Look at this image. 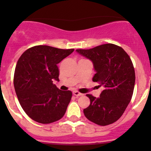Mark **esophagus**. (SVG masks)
I'll return each instance as SVG.
<instances>
[{
    "mask_svg": "<svg viewBox=\"0 0 151 151\" xmlns=\"http://www.w3.org/2000/svg\"><path fill=\"white\" fill-rule=\"evenodd\" d=\"M73 95L75 96H77V97H78V96H82L83 94L80 93L78 92V91H74V92H73Z\"/></svg>",
    "mask_w": 151,
    "mask_h": 151,
    "instance_id": "obj_1",
    "label": "esophagus"
}]
</instances>
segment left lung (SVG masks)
Here are the masks:
<instances>
[{"instance_id":"left-lung-1","label":"left lung","mask_w":151,"mask_h":151,"mask_svg":"<svg viewBox=\"0 0 151 151\" xmlns=\"http://www.w3.org/2000/svg\"><path fill=\"white\" fill-rule=\"evenodd\" d=\"M76 52L92 61L96 71L93 81L104 88L98 98L87 94L91 103L83 109L85 116L99 126L113 123L123 115L133 95L135 72L132 60L122 47L113 44Z\"/></svg>"}]
</instances>
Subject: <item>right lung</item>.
I'll return each instance as SVG.
<instances>
[{
    "instance_id": "right-lung-1",
    "label": "right lung",
    "mask_w": 151,
    "mask_h": 151,
    "mask_svg": "<svg viewBox=\"0 0 151 151\" xmlns=\"http://www.w3.org/2000/svg\"><path fill=\"white\" fill-rule=\"evenodd\" d=\"M74 50L39 45L24 52L18 60L15 92L23 110L33 121L46 124L64 115L72 93L60 91L53 82H59L57 65Z\"/></svg>"
}]
</instances>
